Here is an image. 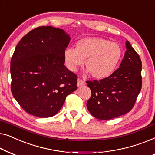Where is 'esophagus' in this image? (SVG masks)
Segmentation results:
<instances>
[{"label": "esophagus", "mask_w": 155, "mask_h": 155, "mask_svg": "<svg viewBox=\"0 0 155 155\" xmlns=\"http://www.w3.org/2000/svg\"><path fill=\"white\" fill-rule=\"evenodd\" d=\"M85 83L84 81H83L82 79H81V78H78V82H77V86H84V85H85Z\"/></svg>", "instance_id": "esophagus-1"}]
</instances>
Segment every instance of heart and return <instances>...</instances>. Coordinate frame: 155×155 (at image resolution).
I'll list each match as a JSON object with an SVG mask.
<instances>
[{
  "mask_svg": "<svg viewBox=\"0 0 155 155\" xmlns=\"http://www.w3.org/2000/svg\"><path fill=\"white\" fill-rule=\"evenodd\" d=\"M121 55L118 43L98 37H86L77 41L76 48H67L64 59L67 68L72 71H77L85 60V66L91 75L102 79L113 73Z\"/></svg>",
  "mask_w": 155,
  "mask_h": 155,
  "instance_id": "1",
  "label": "heart"
}]
</instances>
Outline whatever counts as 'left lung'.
<instances>
[{
	"mask_svg": "<svg viewBox=\"0 0 155 155\" xmlns=\"http://www.w3.org/2000/svg\"><path fill=\"white\" fill-rule=\"evenodd\" d=\"M126 45L119 68L108 77L86 81L91 91L87 108L100 120H109L130 112L142 88L141 60L128 41Z\"/></svg>",
	"mask_w": 155,
	"mask_h": 155,
	"instance_id": "left-lung-1",
	"label": "left lung"
}]
</instances>
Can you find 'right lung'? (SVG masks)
I'll return each instance as SVG.
<instances>
[{"mask_svg": "<svg viewBox=\"0 0 155 155\" xmlns=\"http://www.w3.org/2000/svg\"><path fill=\"white\" fill-rule=\"evenodd\" d=\"M69 41L64 30L42 26L17 45L10 62L11 91L25 112L40 118L53 117L77 90V75L64 64Z\"/></svg>", "mask_w": 155, "mask_h": 155, "instance_id": "1", "label": "right lung"}]
</instances>
